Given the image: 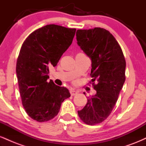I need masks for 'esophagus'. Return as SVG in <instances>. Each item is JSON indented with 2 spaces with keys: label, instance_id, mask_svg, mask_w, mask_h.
Instances as JSON below:
<instances>
[{
  "label": "esophagus",
  "instance_id": "1",
  "mask_svg": "<svg viewBox=\"0 0 146 146\" xmlns=\"http://www.w3.org/2000/svg\"><path fill=\"white\" fill-rule=\"evenodd\" d=\"M70 93H71V96H74V95H76L77 94H78V92L76 91V90H70Z\"/></svg>",
  "mask_w": 146,
  "mask_h": 146
}]
</instances>
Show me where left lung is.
<instances>
[{"label": "left lung", "mask_w": 146, "mask_h": 146, "mask_svg": "<svg viewBox=\"0 0 146 146\" xmlns=\"http://www.w3.org/2000/svg\"><path fill=\"white\" fill-rule=\"evenodd\" d=\"M76 39L91 60L90 76L96 90L78 113L85 123L93 125L104 121L115 107L125 80V60L121 46L108 30L78 29Z\"/></svg>", "instance_id": "8db88e82"}]
</instances>
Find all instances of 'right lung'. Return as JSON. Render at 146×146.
I'll return each instance as SVG.
<instances>
[{"label":"right lung","mask_w":146,"mask_h":146,"mask_svg":"<svg viewBox=\"0 0 146 146\" xmlns=\"http://www.w3.org/2000/svg\"><path fill=\"white\" fill-rule=\"evenodd\" d=\"M75 29L48 25L29 35L22 45L16 62L22 103L27 115L38 122L47 121L59 113L71 96L65 87L48 82V68L56 66L71 44Z\"/></svg>","instance_id":"1"}]
</instances>
